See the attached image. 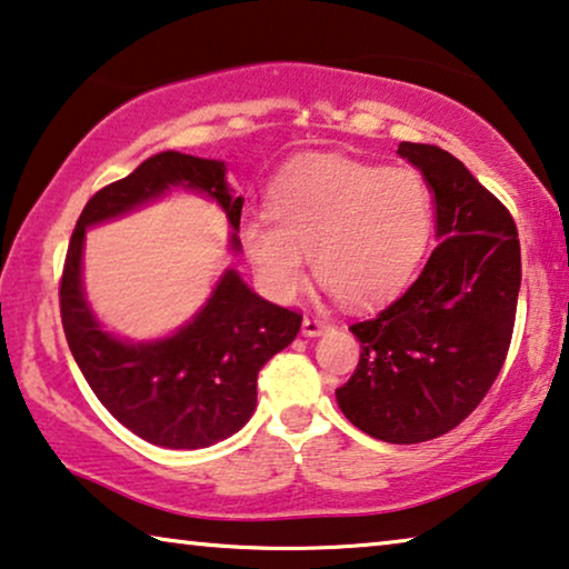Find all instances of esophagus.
Returning a JSON list of instances; mask_svg holds the SVG:
<instances>
[{"label":"esophagus","instance_id":"esophagus-1","mask_svg":"<svg viewBox=\"0 0 569 569\" xmlns=\"http://www.w3.org/2000/svg\"><path fill=\"white\" fill-rule=\"evenodd\" d=\"M328 328H331V323L323 318H316V316H308L302 320V336H310V339H316V336L326 333Z\"/></svg>","mask_w":569,"mask_h":569}]
</instances>
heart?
<instances>
[{
  "instance_id": "heart-1",
  "label": "heart",
  "mask_w": 569,
  "mask_h": 569,
  "mask_svg": "<svg viewBox=\"0 0 569 569\" xmlns=\"http://www.w3.org/2000/svg\"><path fill=\"white\" fill-rule=\"evenodd\" d=\"M271 220L253 216L241 243L269 298L292 300L318 282L351 308L400 292L426 257L433 233V197L413 169H387L343 156H312L277 179Z\"/></svg>"
}]
</instances>
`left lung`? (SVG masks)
<instances>
[{
	"label": "left lung",
	"mask_w": 569,
	"mask_h": 569,
	"mask_svg": "<svg viewBox=\"0 0 569 569\" xmlns=\"http://www.w3.org/2000/svg\"><path fill=\"white\" fill-rule=\"evenodd\" d=\"M398 153L433 194L436 246L398 300L351 326L359 365L336 390L349 421L387 443H421L459 426L503 367L521 290L510 212L439 146Z\"/></svg>",
	"instance_id": "obj_1"
}]
</instances>
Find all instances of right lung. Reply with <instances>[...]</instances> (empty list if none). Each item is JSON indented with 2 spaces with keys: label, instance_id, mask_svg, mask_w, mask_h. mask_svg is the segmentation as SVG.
<instances>
[{
  "label": "right lung",
  "instance_id": "right-lung-1",
  "mask_svg": "<svg viewBox=\"0 0 569 569\" xmlns=\"http://www.w3.org/2000/svg\"><path fill=\"white\" fill-rule=\"evenodd\" d=\"M171 189L216 200L233 228L230 251H241L243 197L228 187L226 161L156 153L81 210L61 277V323L81 375L122 426L156 447L204 449L249 423L259 369L295 341L302 316L259 298L236 269H226L208 302L171 336L128 341L104 331L81 277L87 228L128 216Z\"/></svg>",
  "mask_w": 569,
  "mask_h": 569
}]
</instances>
